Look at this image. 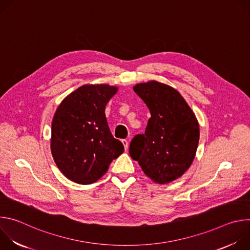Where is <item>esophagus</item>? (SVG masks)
I'll list each match as a JSON object with an SVG mask.
<instances>
[{
	"label": "esophagus",
	"mask_w": 250,
	"mask_h": 250,
	"mask_svg": "<svg viewBox=\"0 0 250 250\" xmlns=\"http://www.w3.org/2000/svg\"><path fill=\"white\" fill-rule=\"evenodd\" d=\"M122 142H123V145H124L125 149L126 150V149H127V147H128V141H127L126 139H123V140H122Z\"/></svg>",
	"instance_id": "esophagus-1"
}]
</instances>
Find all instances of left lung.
<instances>
[{
    "label": "left lung",
    "mask_w": 250,
    "mask_h": 250,
    "mask_svg": "<svg viewBox=\"0 0 250 250\" xmlns=\"http://www.w3.org/2000/svg\"><path fill=\"white\" fill-rule=\"evenodd\" d=\"M133 91L151 117L145 134L132 138L129 155L154 183L168 184L180 178L195 159L198 120L182 95L169 85L151 80L136 84Z\"/></svg>",
    "instance_id": "obj_1"
}]
</instances>
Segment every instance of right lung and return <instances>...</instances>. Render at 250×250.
Here are the masks:
<instances>
[{"label":"right lung","instance_id":"obj_1","mask_svg":"<svg viewBox=\"0 0 250 250\" xmlns=\"http://www.w3.org/2000/svg\"><path fill=\"white\" fill-rule=\"evenodd\" d=\"M119 91L109 84H85L66 96L51 124L50 148L55 164L69 180L97 182L125 150L112 135L104 109Z\"/></svg>","mask_w":250,"mask_h":250}]
</instances>
